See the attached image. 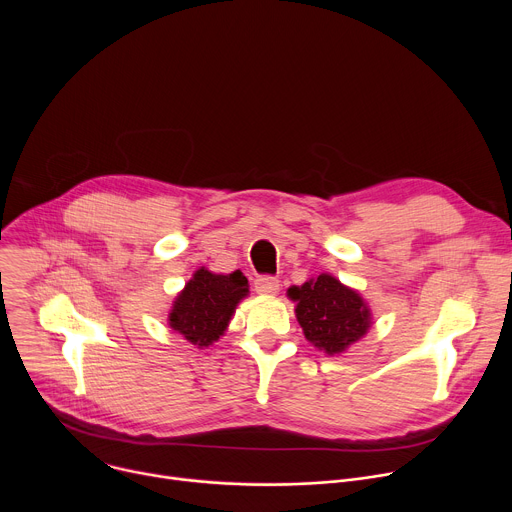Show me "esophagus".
<instances>
[{
    "label": "esophagus",
    "instance_id": "34e87169",
    "mask_svg": "<svg viewBox=\"0 0 512 512\" xmlns=\"http://www.w3.org/2000/svg\"><path fill=\"white\" fill-rule=\"evenodd\" d=\"M277 289H279V279H275V277L263 275V277L255 279V291L261 296H273V294H277Z\"/></svg>",
    "mask_w": 512,
    "mask_h": 512
}]
</instances>
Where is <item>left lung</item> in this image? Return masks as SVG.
<instances>
[{"label": "left lung", "mask_w": 512, "mask_h": 512, "mask_svg": "<svg viewBox=\"0 0 512 512\" xmlns=\"http://www.w3.org/2000/svg\"><path fill=\"white\" fill-rule=\"evenodd\" d=\"M287 296L298 302L296 316L306 338L326 354L344 352L371 328L367 302L328 273L289 287Z\"/></svg>", "instance_id": "1"}]
</instances>
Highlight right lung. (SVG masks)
Here are the masks:
<instances>
[{
  "label": "right lung",
  "instance_id": "right-lung-1",
  "mask_svg": "<svg viewBox=\"0 0 512 512\" xmlns=\"http://www.w3.org/2000/svg\"><path fill=\"white\" fill-rule=\"evenodd\" d=\"M249 294V281L237 269L218 275L200 267L180 291L168 324L198 348L221 338L239 302Z\"/></svg>",
  "mask_w": 512,
  "mask_h": 512
}]
</instances>
